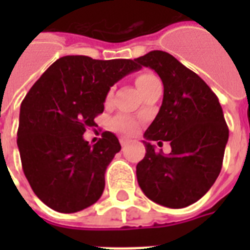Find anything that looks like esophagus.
I'll return each instance as SVG.
<instances>
[{"label": "esophagus", "mask_w": 250, "mask_h": 250, "mask_svg": "<svg viewBox=\"0 0 250 250\" xmlns=\"http://www.w3.org/2000/svg\"><path fill=\"white\" fill-rule=\"evenodd\" d=\"M130 142L131 141L128 139V138H125V136H122V138H120V145H122V146H127Z\"/></svg>", "instance_id": "34e87169"}]
</instances>
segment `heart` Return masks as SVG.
Returning a JSON list of instances; mask_svg holds the SVG:
<instances>
[{"mask_svg":"<svg viewBox=\"0 0 250 250\" xmlns=\"http://www.w3.org/2000/svg\"><path fill=\"white\" fill-rule=\"evenodd\" d=\"M155 80H158V77H155L151 73H142V75L136 77V87L139 89V92L142 93L146 88L150 87V84H152ZM111 96H112V93L109 92L108 96H107V100H111ZM114 127L122 131H125V132H131L135 128V120H132L128 116L122 115V116H118L114 120Z\"/></svg>","mask_w":250,"mask_h":250,"instance_id":"heart-1","label":"heart"}]
</instances>
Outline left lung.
I'll list each match as a JSON object with an SVG mask.
<instances>
[{
  "mask_svg": "<svg viewBox=\"0 0 250 250\" xmlns=\"http://www.w3.org/2000/svg\"><path fill=\"white\" fill-rule=\"evenodd\" d=\"M135 62L163 83L162 105L145 132L146 155L136 165L138 184L157 204L186 208L209 191L221 171L229 138L224 112L209 85L167 52L151 51ZM151 140L168 141L172 152L157 153Z\"/></svg>",
  "mask_w": 250,
  "mask_h": 250,
  "instance_id": "obj_1",
  "label": "left lung"
}]
</instances>
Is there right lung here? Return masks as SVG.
Here are the masks:
<instances>
[{
  "label": "right lung",
  "mask_w": 250,
  "mask_h": 250,
  "mask_svg": "<svg viewBox=\"0 0 250 250\" xmlns=\"http://www.w3.org/2000/svg\"><path fill=\"white\" fill-rule=\"evenodd\" d=\"M138 69L128 59L64 56L26 93L17 146L30 188L51 209L76 213L102 197L107 166L122 147L109 131L93 146L83 135L96 125L109 88Z\"/></svg>",
  "instance_id": "obj_1"
}]
</instances>
